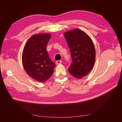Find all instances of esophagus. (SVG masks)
Instances as JSON below:
<instances>
[{"label": "esophagus", "instance_id": "esophagus-1", "mask_svg": "<svg viewBox=\"0 0 122 122\" xmlns=\"http://www.w3.org/2000/svg\"><path fill=\"white\" fill-rule=\"evenodd\" d=\"M62 63V61H57L56 62V65H59V64H61Z\"/></svg>", "mask_w": 122, "mask_h": 122}]
</instances>
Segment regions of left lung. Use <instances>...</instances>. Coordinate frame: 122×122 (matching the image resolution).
<instances>
[{
  "mask_svg": "<svg viewBox=\"0 0 122 122\" xmlns=\"http://www.w3.org/2000/svg\"><path fill=\"white\" fill-rule=\"evenodd\" d=\"M64 36L72 58L69 72L75 78L80 79L93 68L96 59L94 43L86 32L79 29L66 32Z\"/></svg>",
  "mask_w": 122,
  "mask_h": 122,
  "instance_id": "obj_1",
  "label": "left lung"
}]
</instances>
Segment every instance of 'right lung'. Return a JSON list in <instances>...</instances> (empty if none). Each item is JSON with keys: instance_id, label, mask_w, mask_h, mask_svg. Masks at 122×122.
I'll return each mask as SVG.
<instances>
[{"instance_id": "1", "label": "right lung", "mask_w": 122, "mask_h": 122, "mask_svg": "<svg viewBox=\"0 0 122 122\" xmlns=\"http://www.w3.org/2000/svg\"><path fill=\"white\" fill-rule=\"evenodd\" d=\"M50 34H37L26 43L22 55L25 72L31 78L45 82L52 76L55 65L47 53L46 46L51 38Z\"/></svg>"}]
</instances>
